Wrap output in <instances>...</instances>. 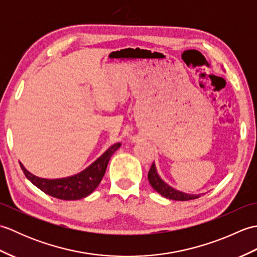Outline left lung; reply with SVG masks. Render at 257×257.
Wrapping results in <instances>:
<instances>
[{"label":"left lung","mask_w":257,"mask_h":257,"mask_svg":"<svg viewBox=\"0 0 257 257\" xmlns=\"http://www.w3.org/2000/svg\"><path fill=\"white\" fill-rule=\"evenodd\" d=\"M148 180L151 187L154 188L158 193L165 196L167 199L176 200V201H190L198 199L201 196V194H188L183 193L181 191H178L173 189L170 185L167 184L163 180L159 177V174L157 172V169L155 163H152L150 170L148 172Z\"/></svg>","instance_id":"left-lung-1"}]
</instances>
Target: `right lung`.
Returning a JSON list of instances; mask_svg holds the SVG:
<instances>
[{"instance_id": "add662e5", "label": "right lung", "mask_w": 257, "mask_h": 257, "mask_svg": "<svg viewBox=\"0 0 257 257\" xmlns=\"http://www.w3.org/2000/svg\"><path fill=\"white\" fill-rule=\"evenodd\" d=\"M120 146L121 144L119 143L112 145L84 171L68 178L42 179L27 171L21 162L20 166L25 177L44 193L61 200H79L89 195L99 185L109 160Z\"/></svg>"}]
</instances>
